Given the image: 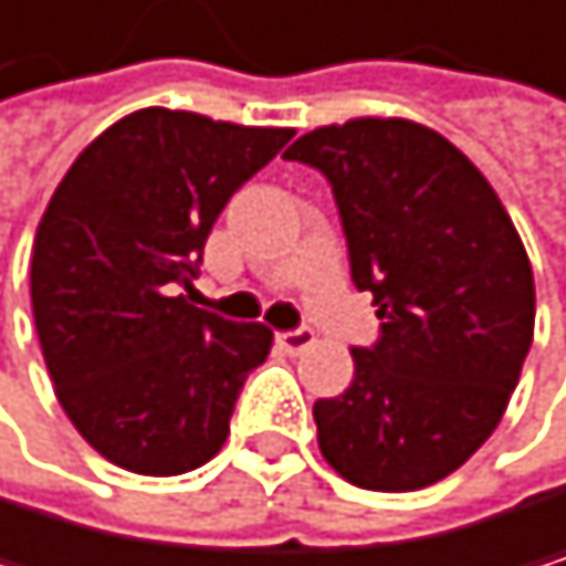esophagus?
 <instances>
[{
  "mask_svg": "<svg viewBox=\"0 0 566 566\" xmlns=\"http://www.w3.org/2000/svg\"><path fill=\"white\" fill-rule=\"evenodd\" d=\"M277 349L281 353H289V356H298V353H305L312 343H315V336L308 333V329H295V333H277Z\"/></svg>",
  "mask_w": 566,
  "mask_h": 566,
  "instance_id": "esophagus-1",
  "label": "esophagus"
}]
</instances>
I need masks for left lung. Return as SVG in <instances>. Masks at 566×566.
<instances>
[{"mask_svg":"<svg viewBox=\"0 0 566 566\" xmlns=\"http://www.w3.org/2000/svg\"><path fill=\"white\" fill-rule=\"evenodd\" d=\"M285 159L329 176L353 281L384 318L380 343L353 349L346 394L312 407L322 459L359 489L434 485L520 384L536 318L526 248L479 166L410 118L322 125Z\"/></svg>","mask_w":566,"mask_h":566,"instance_id":"left-lung-1","label":"left lung"}]
</instances>
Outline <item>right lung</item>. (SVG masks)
I'll return each instance as SVG.
<instances>
[{
  "label": "right lung",
  "instance_id": "obj_1",
  "mask_svg": "<svg viewBox=\"0 0 566 566\" xmlns=\"http://www.w3.org/2000/svg\"><path fill=\"white\" fill-rule=\"evenodd\" d=\"M292 135L142 107L53 189L30 261L36 336L63 415L112 465L182 475L223 448L274 333L185 292L227 200Z\"/></svg>",
  "mask_w": 566,
  "mask_h": 566
}]
</instances>
